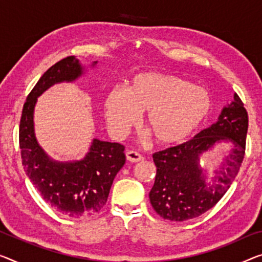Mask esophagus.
<instances>
[{"label": "esophagus", "mask_w": 262, "mask_h": 262, "mask_svg": "<svg viewBox=\"0 0 262 262\" xmlns=\"http://www.w3.org/2000/svg\"><path fill=\"white\" fill-rule=\"evenodd\" d=\"M126 159L131 163H137V162H140V160L143 159V157L136 151H127L126 152Z\"/></svg>", "instance_id": "34e87169"}]
</instances>
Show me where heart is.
Listing matches in <instances>:
<instances>
[{
	"instance_id": "obj_1",
	"label": "heart",
	"mask_w": 262,
	"mask_h": 262,
	"mask_svg": "<svg viewBox=\"0 0 262 262\" xmlns=\"http://www.w3.org/2000/svg\"><path fill=\"white\" fill-rule=\"evenodd\" d=\"M212 105L206 89L164 72L132 76L125 90H111L104 100L112 134L126 135L140 112H145V127L160 145H176L187 139L207 119Z\"/></svg>"
}]
</instances>
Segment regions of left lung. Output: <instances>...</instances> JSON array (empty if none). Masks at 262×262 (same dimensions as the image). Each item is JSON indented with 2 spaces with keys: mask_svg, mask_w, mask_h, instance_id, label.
I'll use <instances>...</instances> for the list:
<instances>
[{
  "mask_svg": "<svg viewBox=\"0 0 262 262\" xmlns=\"http://www.w3.org/2000/svg\"><path fill=\"white\" fill-rule=\"evenodd\" d=\"M247 128V111L234 94L233 102L223 108L216 123L186 143L156 152L157 174L148 194L155 211L166 220L186 221L211 210L238 174L246 148ZM221 141L231 142L232 150L215 171L212 183H208L200 158Z\"/></svg>",
  "mask_w": 262,
  "mask_h": 262,
  "instance_id": "left-lung-1",
  "label": "left lung"
}]
</instances>
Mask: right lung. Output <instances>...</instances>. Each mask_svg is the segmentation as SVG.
Segmentation results:
<instances>
[{"label": "right lung", "instance_id": "1", "mask_svg": "<svg viewBox=\"0 0 262 262\" xmlns=\"http://www.w3.org/2000/svg\"><path fill=\"white\" fill-rule=\"evenodd\" d=\"M96 64L97 61L92 67ZM83 70L75 56L49 68L28 95L19 122V148L27 176L46 203L74 219L86 218L102 210L116 174L125 164V147L119 143L95 138L86 156L76 162L51 159L37 143L34 128L37 97L56 83L74 82L83 75Z\"/></svg>", "mask_w": 262, "mask_h": 262}]
</instances>
